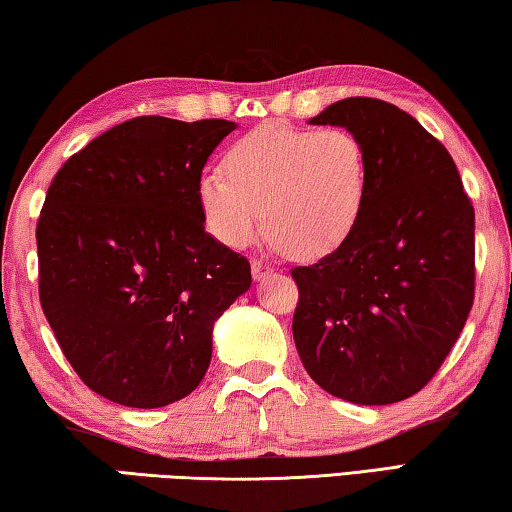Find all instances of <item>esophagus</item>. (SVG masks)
Wrapping results in <instances>:
<instances>
[{
    "label": "esophagus",
    "instance_id": "esophagus-1",
    "mask_svg": "<svg viewBox=\"0 0 512 512\" xmlns=\"http://www.w3.org/2000/svg\"><path fill=\"white\" fill-rule=\"evenodd\" d=\"M270 272H272V267L267 265V263H263V261H254V263H251V274H254L256 281H263L265 276L270 274Z\"/></svg>",
    "mask_w": 512,
    "mask_h": 512
}]
</instances>
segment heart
Instances as JSON below:
<instances>
[{"label": "heart", "instance_id": "heart-1", "mask_svg": "<svg viewBox=\"0 0 512 512\" xmlns=\"http://www.w3.org/2000/svg\"><path fill=\"white\" fill-rule=\"evenodd\" d=\"M370 163L363 142L342 127L299 129L263 124L224 154V170L197 179L206 231L245 249L263 229L295 258H320L340 247L363 213Z\"/></svg>", "mask_w": 512, "mask_h": 512}]
</instances>
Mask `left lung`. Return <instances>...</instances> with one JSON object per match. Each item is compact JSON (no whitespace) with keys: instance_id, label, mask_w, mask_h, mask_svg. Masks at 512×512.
<instances>
[{"instance_id":"8db88e82","label":"left lung","mask_w":512,"mask_h":512,"mask_svg":"<svg viewBox=\"0 0 512 512\" xmlns=\"http://www.w3.org/2000/svg\"><path fill=\"white\" fill-rule=\"evenodd\" d=\"M311 124L354 131L370 183L347 240L292 270V335L333 397L395 404L433 379L472 311L474 206L445 145L395 104L340 99Z\"/></svg>"}]
</instances>
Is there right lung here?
I'll list each match as a JSON object with an SVG mask.
<instances>
[{
	"instance_id": "right-lung-1",
	"label": "right lung",
	"mask_w": 512,
	"mask_h": 512,
	"mask_svg": "<svg viewBox=\"0 0 512 512\" xmlns=\"http://www.w3.org/2000/svg\"><path fill=\"white\" fill-rule=\"evenodd\" d=\"M229 120L142 115L70 156L36 226L40 306L79 379L131 408L197 388L251 267L211 233L197 179Z\"/></svg>"
}]
</instances>
